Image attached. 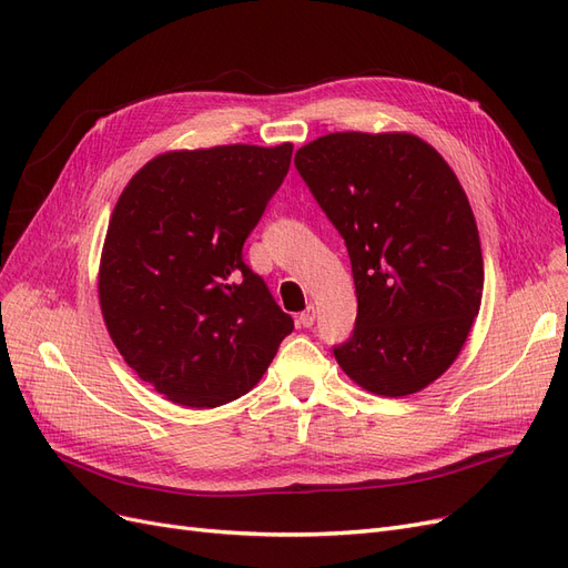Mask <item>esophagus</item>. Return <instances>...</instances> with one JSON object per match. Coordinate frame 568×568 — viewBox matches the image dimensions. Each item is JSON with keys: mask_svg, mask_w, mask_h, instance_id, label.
<instances>
[{"mask_svg": "<svg viewBox=\"0 0 568 568\" xmlns=\"http://www.w3.org/2000/svg\"><path fill=\"white\" fill-rule=\"evenodd\" d=\"M315 317H317L315 305H307L305 311L298 315V324H301V326H305V329H311V326L315 324Z\"/></svg>", "mask_w": 568, "mask_h": 568, "instance_id": "34e87169", "label": "esophagus"}]
</instances>
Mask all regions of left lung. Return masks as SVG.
Masks as SVG:
<instances>
[{"label":"left lung","instance_id":"left-lung-1","mask_svg":"<svg viewBox=\"0 0 568 568\" xmlns=\"http://www.w3.org/2000/svg\"><path fill=\"white\" fill-rule=\"evenodd\" d=\"M294 163L351 255L357 320L336 363L386 398L434 384L484 296L476 220L453 168L409 132H332Z\"/></svg>","mask_w":568,"mask_h":568}]
</instances>
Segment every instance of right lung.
Here are the masks:
<instances>
[{
  "label": "right lung",
  "instance_id": "right-lung-1",
  "mask_svg": "<svg viewBox=\"0 0 568 568\" xmlns=\"http://www.w3.org/2000/svg\"><path fill=\"white\" fill-rule=\"evenodd\" d=\"M294 144L165 151L120 194L99 263L111 341L142 382L186 407L248 393L294 320L242 248Z\"/></svg>",
  "mask_w": 568,
  "mask_h": 568
}]
</instances>
